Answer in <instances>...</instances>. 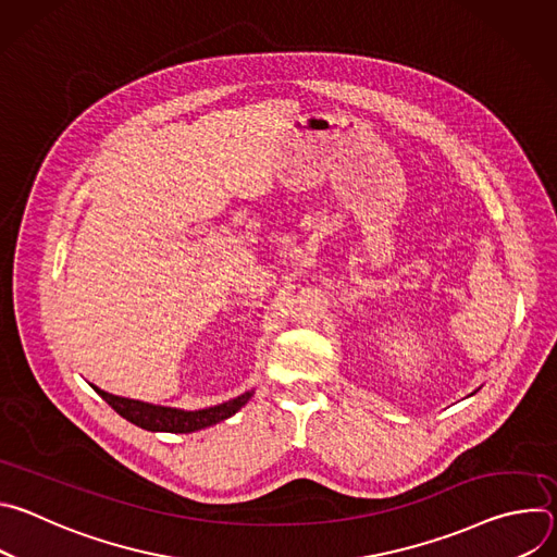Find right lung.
<instances>
[{
	"label": "right lung",
	"instance_id": "1",
	"mask_svg": "<svg viewBox=\"0 0 557 557\" xmlns=\"http://www.w3.org/2000/svg\"><path fill=\"white\" fill-rule=\"evenodd\" d=\"M95 389L103 396L108 406H112L114 412H119L129 423L143 428V430H149V432H174V434H189V432L215 425V423L233 417L253 396V389H251L226 404H220V406H213L207 410L185 412V410H176V408H163V406H151V404H143V401H134V399H123V396H114L99 387H95Z\"/></svg>",
	"mask_w": 557,
	"mask_h": 557
}]
</instances>
